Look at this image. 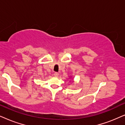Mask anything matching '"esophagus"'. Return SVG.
<instances>
[{
    "instance_id": "esophagus-1",
    "label": "esophagus",
    "mask_w": 125,
    "mask_h": 125,
    "mask_svg": "<svg viewBox=\"0 0 125 125\" xmlns=\"http://www.w3.org/2000/svg\"><path fill=\"white\" fill-rule=\"evenodd\" d=\"M54 75L55 76H56V77H58V76H59V73H57V72H55L54 73Z\"/></svg>"
}]
</instances>
